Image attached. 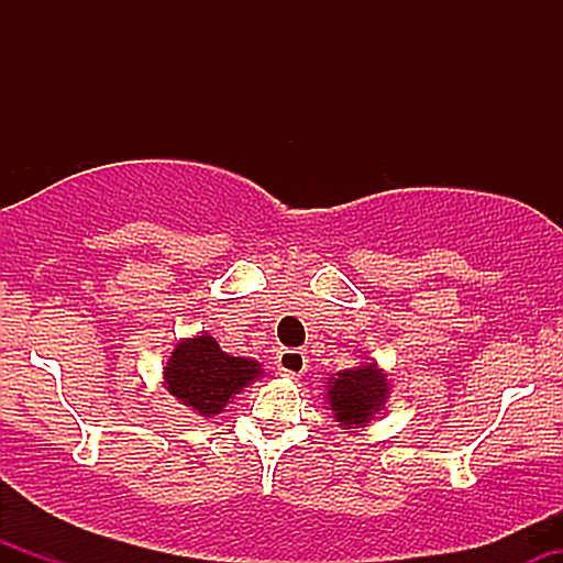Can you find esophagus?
<instances>
[{"instance_id": "34e87169", "label": "esophagus", "mask_w": 563, "mask_h": 563, "mask_svg": "<svg viewBox=\"0 0 563 563\" xmlns=\"http://www.w3.org/2000/svg\"><path fill=\"white\" fill-rule=\"evenodd\" d=\"M275 365L283 376H301L307 371V352H301V349H280Z\"/></svg>"}]
</instances>
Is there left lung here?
Wrapping results in <instances>:
<instances>
[{"label":"left lung","mask_w":563,"mask_h":563,"mask_svg":"<svg viewBox=\"0 0 563 563\" xmlns=\"http://www.w3.org/2000/svg\"><path fill=\"white\" fill-rule=\"evenodd\" d=\"M389 394L391 384L376 360L333 373L325 386L331 418L341 429H346V434L376 421V416H380V410L389 402Z\"/></svg>","instance_id":"left-lung-1"}]
</instances>
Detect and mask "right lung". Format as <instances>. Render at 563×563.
Returning <instances> with one entry per match:
<instances>
[{"instance_id": "add662e5", "label": "right lung", "mask_w": 563, "mask_h": 563, "mask_svg": "<svg viewBox=\"0 0 563 563\" xmlns=\"http://www.w3.org/2000/svg\"><path fill=\"white\" fill-rule=\"evenodd\" d=\"M262 376V365L251 357L222 352L211 333L200 331L183 339L164 365V389L203 418H214L235 394Z\"/></svg>"}]
</instances>
